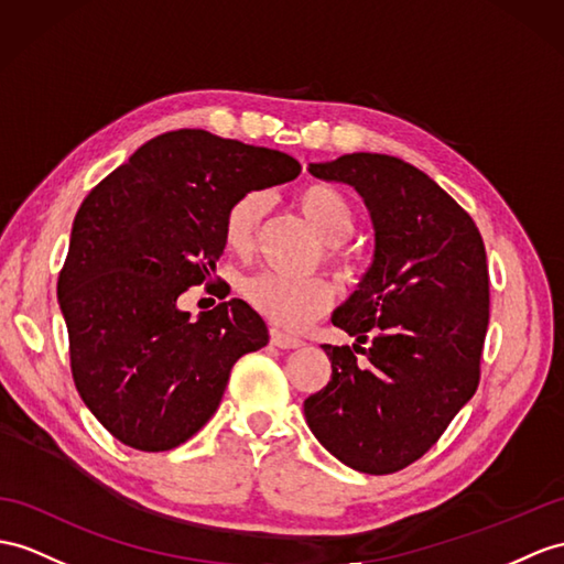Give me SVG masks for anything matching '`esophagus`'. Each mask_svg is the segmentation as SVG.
<instances>
[{
  "mask_svg": "<svg viewBox=\"0 0 564 564\" xmlns=\"http://www.w3.org/2000/svg\"><path fill=\"white\" fill-rule=\"evenodd\" d=\"M270 339H272V345L280 347V349H299V347H304V341L292 337V335H284V333H280V329H272Z\"/></svg>",
  "mask_w": 564,
  "mask_h": 564,
  "instance_id": "esophagus-1",
  "label": "esophagus"
}]
</instances>
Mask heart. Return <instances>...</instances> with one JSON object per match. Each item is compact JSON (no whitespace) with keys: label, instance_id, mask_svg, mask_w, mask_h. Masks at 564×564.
<instances>
[{"label":"heart","instance_id":"1","mask_svg":"<svg viewBox=\"0 0 564 564\" xmlns=\"http://www.w3.org/2000/svg\"><path fill=\"white\" fill-rule=\"evenodd\" d=\"M294 203L327 246L345 243L354 235V205L339 188L329 184H306L294 194ZM265 210L268 198L260 191H249L229 205L223 227L229 251H251ZM241 294L260 315L284 329H304L333 304V286L325 280H296L278 272L253 274L241 284Z\"/></svg>","mask_w":564,"mask_h":564}]
</instances>
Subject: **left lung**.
Segmentation results:
<instances>
[{
	"label": "left lung",
	"instance_id": "obj_1",
	"mask_svg": "<svg viewBox=\"0 0 564 564\" xmlns=\"http://www.w3.org/2000/svg\"><path fill=\"white\" fill-rule=\"evenodd\" d=\"M308 172L359 191L376 249L356 292L333 313L356 337L354 350L375 333L364 350L369 366L356 365L349 347L323 345L333 376L304 402L306 423L351 469L400 471L437 443L478 388L486 246L457 200L400 158L351 153L311 162Z\"/></svg>",
	"mask_w": 564,
	"mask_h": 564
}]
</instances>
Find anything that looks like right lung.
I'll return each mask as SVG.
<instances>
[{"mask_svg": "<svg viewBox=\"0 0 564 564\" xmlns=\"http://www.w3.org/2000/svg\"><path fill=\"white\" fill-rule=\"evenodd\" d=\"M299 172L280 150L178 129L143 143L80 203L57 296L76 390L119 443H186L217 411L231 366L268 345L246 301L191 321L178 296L215 270L229 205Z\"/></svg>", "mask_w": 564, "mask_h": 564, "instance_id": "right-lung-1", "label": "right lung"}]
</instances>
